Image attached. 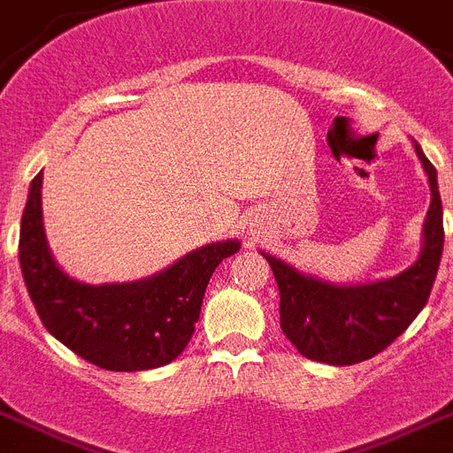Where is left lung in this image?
I'll return each instance as SVG.
<instances>
[{
	"instance_id": "left-lung-1",
	"label": "left lung",
	"mask_w": 453,
	"mask_h": 453,
	"mask_svg": "<svg viewBox=\"0 0 453 453\" xmlns=\"http://www.w3.org/2000/svg\"><path fill=\"white\" fill-rule=\"evenodd\" d=\"M414 150L431 185L419 259L394 278L368 285H334L287 261L266 257L280 289V328L305 358L352 365L387 349L424 310L442 259L444 226L437 173L419 143Z\"/></svg>"
}]
</instances>
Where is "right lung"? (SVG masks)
Here are the masks:
<instances>
[{"instance_id": "right-lung-1", "label": "right lung", "mask_w": 453, "mask_h": 453, "mask_svg": "<svg viewBox=\"0 0 453 453\" xmlns=\"http://www.w3.org/2000/svg\"><path fill=\"white\" fill-rule=\"evenodd\" d=\"M43 171L29 185L20 219V268L48 334L104 370L136 372L171 364L192 340L212 271L241 250L211 242L136 282L85 285L52 259L41 211Z\"/></svg>"}]
</instances>
